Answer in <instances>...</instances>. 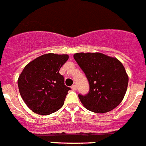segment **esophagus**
Here are the masks:
<instances>
[{
  "mask_svg": "<svg viewBox=\"0 0 146 146\" xmlns=\"http://www.w3.org/2000/svg\"><path fill=\"white\" fill-rule=\"evenodd\" d=\"M71 89L73 90H76V86L75 84H73V85L71 86Z\"/></svg>",
  "mask_w": 146,
  "mask_h": 146,
  "instance_id": "obj_1",
  "label": "esophagus"
}]
</instances>
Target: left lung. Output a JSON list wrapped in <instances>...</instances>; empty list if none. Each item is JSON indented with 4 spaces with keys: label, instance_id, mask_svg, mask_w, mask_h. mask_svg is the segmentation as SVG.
Here are the masks:
<instances>
[{
    "label": "left lung",
    "instance_id": "obj_1",
    "mask_svg": "<svg viewBox=\"0 0 146 146\" xmlns=\"http://www.w3.org/2000/svg\"><path fill=\"white\" fill-rule=\"evenodd\" d=\"M73 58L86 76L90 90L79 98L85 108L106 113L117 107L125 95L128 76L117 58L100 52H79Z\"/></svg>",
    "mask_w": 146,
    "mask_h": 146
}]
</instances>
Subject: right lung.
<instances>
[{
    "instance_id": "right-lung-1",
    "label": "right lung",
    "mask_w": 146,
    "mask_h": 146,
    "mask_svg": "<svg viewBox=\"0 0 146 146\" xmlns=\"http://www.w3.org/2000/svg\"><path fill=\"white\" fill-rule=\"evenodd\" d=\"M68 58L66 54L47 53L25 66L18 85L22 99L32 111L48 115L62 107L70 88L64 84L59 70Z\"/></svg>"
}]
</instances>
